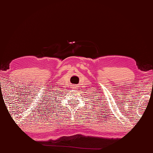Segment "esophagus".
<instances>
[{"mask_svg":"<svg viewBox=\"0 0 153 153\" xmlns=\"http://www.w3.org/2000/svg\"><path fill=\"white\" fill-rule=\"evenodd\" d=\"M76 88V85H72V88H74V89H75Z\"/></svg>","mask_w":153,"mask_h":153,"instance_id":"esophagus-1","label":"esophagus"}]
</instances>
